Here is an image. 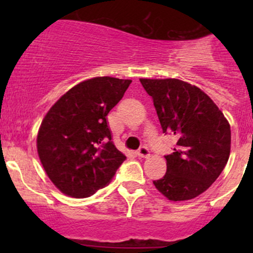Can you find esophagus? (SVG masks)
I'll list each match as a JSON object with an SVG mask.
<instances>
[{
	"instance_id": "34e87169",
	"label": "esophagus",
	"mask_w": 253,
	"mask_h": 253,
	"mask_svg": "<svg viewBox=\"0 0 253 253\" xmlns=\"http://www.w3.org/2000/svg\"><path fill=\"white\" fill-rule=\"evenodd\" d=\"M137 155H138V157H141V158H147L148 155H149V149H148L147 147H144V145H143V147H141L138 150H137Z\"/></svg>"
}]
</instances>
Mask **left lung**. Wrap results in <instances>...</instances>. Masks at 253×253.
Here are the masks:
<instances>
[{
  "mask_svg": "<svg viewBox=\"0 0 253 253\" xmlns=\"http://www.w3.org/2000/svg\"><path fill=\"white\" fill-rule=\"evenodd\" d=\"M152 96L165 134L177 137L165 155L167 174L153 181L170 201H187L211 187L228 163L231 131L228 120L200 88L175 78L139 79Z\"/></svg>",
  "mask_w": 253,
  "mask_h": 253,
  "instance_id": "left-lung-1",
  "label": "left lung"
}]
</instances>
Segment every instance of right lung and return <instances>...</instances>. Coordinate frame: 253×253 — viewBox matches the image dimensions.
I'll return each mask as SVG.
<instances>
[{"instance_id": "1", "label": "right lung", "mask_w": 253, "mask_h": 253, "mask_svg": "<svg viewBox=\"0 0 253 253\" xmlns=\"http://www.w3.org/2000/svg\"><path fill=\"white\" fill-rule=\"evenodd\" d=\"M132 81L96 77L61 96L38 133L40 162L65 195L85 198L108 185L126 157L115 147L108 114Z\"/></svg>"}]
</instances>
